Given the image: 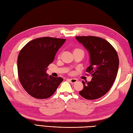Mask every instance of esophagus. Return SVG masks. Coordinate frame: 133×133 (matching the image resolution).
Masks as SVG:
<instances>
[{"mask_svg":"<svg viewBox=\"0 0 133 133\" xmlns=\"http://www.w3.org/2000/svg\"><path fill=\"white\" fill-rule=\"evenodd\" d=\"M69 80L70 81V82L71 83H72V84H74L76 82H77V81H78V80L76 79H75V78H74V79L73 78V79H69Z\"/></svg>","mask_w":133,"mask_h":133,"instance_id":"1","label":"esophagus"}]
</instances>
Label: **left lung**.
<instances>
[{"mask_svg":"<svg viewBox=\"0 0 133 133\" xmlns=\"http://www.w3.org/2000/svg\"><path fill=\"white\" fill-rule=\"evenodd\" d=\"M76 39L89 52L90 64L86 71L92 77L90 82L82 81L84 88L79 94L88 100L101 98L110 90L117 75L118 54L114 47L103 38L83 36L76 37Z\"/></svg>","mask_w":133,"mask_h":133,"instance_id":"8db88e82","label":"left lung"}]
</instances>
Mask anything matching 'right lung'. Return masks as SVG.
<instances>
[{
    "label": "right lung",
    "mask_w": 133,
    "mask_h": 133,
    "mask_svg": "<svg viewBox=\"0 0 133 133\" xmlns=\"http://www.w3.org/2000/svg\"><path fill=\"white\" fill-rule=\"evenodd\" d=\"M66 39L43 37L28 42L20 51L17 65L19 81L25 91L37 99H46L53 95L63 81L61 77L46 74Z\"/></svg>",
    "instance_id": "obj_1"
}]
</instances>
